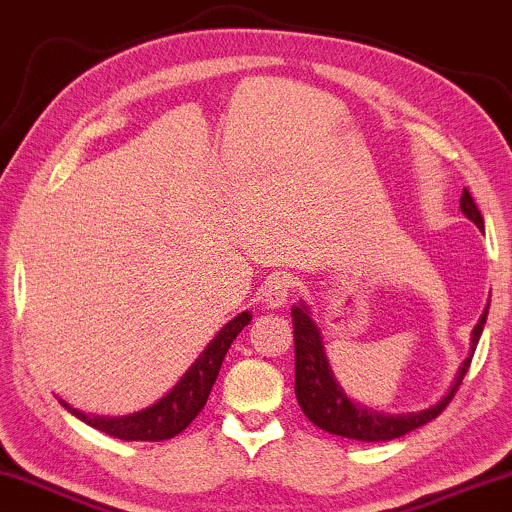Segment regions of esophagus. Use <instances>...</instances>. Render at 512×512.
Here are the masks:
<instances>
[{"mask_svg":"<svg viewBox=\"0 0 512 512\" xmlns=\"http://www.w3.org/2000/svg\"><path fill=\"white\" fill-rule=\"evenodd\" d=\"M290 290H292V283L288 276L271 274L262 288V297H264V302H267V306H271V309H278V306L288 304Z\"/></svg>","mask_w":512,"mask_h":512,"instance_id":"esophagus-1","label":"esophagus"}]
</instances>
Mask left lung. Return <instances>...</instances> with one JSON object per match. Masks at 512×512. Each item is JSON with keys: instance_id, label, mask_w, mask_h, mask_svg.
<instances>
[{"instance_id": "left-lung-1", "label": "left lung", "mask_w": 512, "mask_h": 512, "mask_svg": "<svg viewBox=\"0 0 512 512\" xmlns=\"http://www.w3.org/2000/svg\"><path fill=\"white\" fill-rule=\"evenodd\" d=\"M461 213L468 217L480 231H485V222L478 206H475L473 196L468 189L461 194ZM489 304L482 311L478 325L473 327L470 335V351L468 358L463 360L456 374L454 384L449 391L442 395L438 403L421 412L410 414H384L370 410L363 403H353L346 391L339 384L335 372H332L330 360L325 356L323 332L316 320L311 316V309L304 302L292 306V325H295V395L297 403L306 414L311 424H316L323 431L332 435H342V438L363 440V442H384L395 440L400 435L414 431V428L428 424L449 405L454 393L459 391L463 377H466L470 360H473L475 346L480 342L482 327L487 323Z\"/></svg>"}]
</instances>
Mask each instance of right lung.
<instances>
[{
  "label": "right lung",
  "instance_id": "add662e5",
  "mask_svg": "<svg viewBox=\"0 0 512 512\" xmlns=\"http://www.w3.org/2000/svg\"><path fill=\"white\" fill-rule=\"evenodd\" d=\"M252 320L250 311L238 313L236 318H231L227 325L213 337V342L206 346V351L194 360L192 367L182 374V379L163 395L161 400H156L154 405L145 407V410L126 414V417H98V414H84L74 410L70 403H65L60 398V405L67 412H72L74 417L84 421V424L98 428V431L112 435L119 440H145V442H159L170 440L177 433H182L185 428L196 419V414L206 405L210 388H213L217 374H220L222 360L227 356L229 346L238 337V332L243 330Z\"/></svg>",
  "mask_w": 512,
  "mask_h": 512
}]
</instances>
